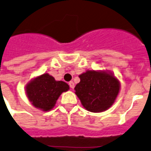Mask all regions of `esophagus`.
Returning <instances> with one entry per match:
<instances>
[{
  "label": "esophagus",
  "instance_id": "34e87169",
  "mask_svg": "<svg viewBox=\"0 0 151 151\" xmlns=\"http://www.w3.org/2000/svg\"><path fill=\"white\" fill-rule=\"evenodd\" d=\"M68 85H69V86H70V88H72V89H73V88L75 87V84H74V83H73V81L69 82V83H68Z\"/></svg>",
  "mask_w": 151,
  "mask_h": 151
}]
</instances>
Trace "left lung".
Instances as JSON below:
<instances>
[{
    "mask_svg": "<svg viewBox=\"0 0 151 151\" xmlns=\"http://www.w3.org/2000/svg\"><path fill=\"white\" fill-rule=\"evenodd\" d=\"M76 94L85 109L93 113L105 111L115 102L119 91V82L112 73L88 70L79 76Z\"/></svg>",
    "mask_w": 151,
    "mask_h": 151,
    "instance_id": "left-lung-1",
    "label": "left lung"
}]
</instances>
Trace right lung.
<instances>
[{"mask_svg":"<svg viewBox=\"0 0 151 151\" xmlns=\"http://www.w3.org/2000/svg\"><path fill=\"white\" fill-rule=\"evenodd\" d=\"M69 86L63 81H56L48 73L32 79L25 87L26 94L34 106L48 111L55 106L56 101Z\"/></svg>","mask_w":151,"mask_h":151,"instance_id":"obj_1","label":"right lung"}]
</instances>
